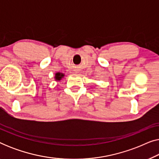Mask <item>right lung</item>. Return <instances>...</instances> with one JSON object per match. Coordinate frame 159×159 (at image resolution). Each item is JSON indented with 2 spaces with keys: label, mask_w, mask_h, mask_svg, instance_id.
Returning a JSON list of instances; mask_svg holds the SVG:
<instances>
[{
  "label": "right lung",
  "mask_w": 159,
  "mask_h": 159,
  "mask_svg": "<svg viewBox=\"0 0 159 159\" xmlns=\"http://www.w3.org/2000/svg\"><path fill=\"white\" fill-rule=\"evenodd\" d=\"M64 77V75H63V74H61V73H56V80H60L61 79V78Z\"/></svg>",
  "instance_id": "obj_1"
}]
</instances>
